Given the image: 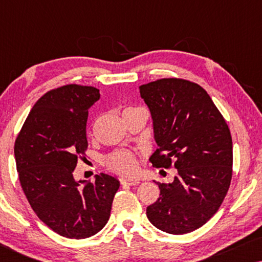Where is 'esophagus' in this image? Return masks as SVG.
Masks as SVG:
<instances>
[{"instance_id": "34e87169", "label": "esophagus", "mask_w": 262, "mask_h": 262, "mask_svg": "<svg viewBox=\"0 0 262 262\" xmlns=\"http://www.w3.org/2000/svg\"><path fill=\"white\" fill-rule=\"evenodd\" d=\"M139 182H141V181H139L138 179H123V180H121V185L136 186V185H138Z\"/></svg>"}]
</instances>
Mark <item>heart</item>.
<instances>
[{"label":"heart","instance_id":"1","mask_svg":"<svg viewBox=\"0 0 262 262\" xmlns=\"http://www.w3.org/2000/svg\"><path fill=\"white\" fill-rule=\"evenodd\" d=\"M144 110L142 107H127L124 110L125 113ZM106 166L110 170L116 171L121 175H134L138 169L137 154L131 150H117L106 157Z\"/></svg>","mask_w":262,"mask_h":262}]
</instances>
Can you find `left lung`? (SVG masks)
I'll return each instance as SVG.
<instances>
[{
    "label": "left lung",
    "mask_w": 262,
    "mask_h": 262,
    "mask_svg": "<svg viewBox=\"0 0 262 262\" xmlns=\"http://www.w3.org/2000/svg\"><path fill=\"white\" fill-rule=\"evenodd\" d=\"M154 120L159 145L150 161L177 168L171 184H160V198L146 207L150 223L182 235L203 227L227 195L232 177V139L228 124L205 89L169 77L139 87Z\"/></svg>",
    "instance_id": "left-lung-1"
}]
</instances>
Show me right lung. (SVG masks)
I'll list each match as a JSON object with an SVG mask.
<instances>
[{
	"label": "right lung",
	"mask_w": 262,
	"mask_h": 262,
	"mask_svg": "<svg viewBox=\"0 0 262 262\" xmlns=\"http://www.w3.org/2000/svg\"><path fill=\"white\" fill-rule=\"evenodd\" d=\"M100 99L91 85L66 84L35 102L15 139L20 185L39 220L67 238H87L105 227L119 181L96 175L76 181L74 169L88 149V108Z\"/></svg>",
	"instance_id": "1"
}]
</instances>
